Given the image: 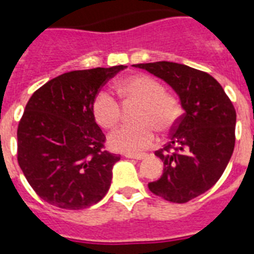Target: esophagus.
Instances as JSON below:
<instances>
[{"mask_svg": "<svg viewBox=\"0 0 254 254\" xmlns=\"http://www.w3.org/2000/svg\"><path fill=\"white\" fill-rule=\"evenodd\" d=\"M125 157L129 159H137V161H141V159L146 158V154H125Z\"/></svg>", "mask_w": 254, "mask_h": 254, "instance_id": "esophagus-1", "label": "esophagus"}]
</instances>
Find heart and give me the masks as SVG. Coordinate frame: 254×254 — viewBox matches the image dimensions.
<instances>
[{
    "instance_id": "heart-1",
    "label": "heart",
    "mask_w": 254,
    "mask_h": 254,
    "mask_svg": "<svg viewBox=\"0 0 254 254\" xmlns=\"http://www.w3.org/2000/svg\"><path fill=\"white\" fill-rule=\"evenodd\" d=\"M125 103L139 104L134 113L135 125H123L109 134V145L113 150L138 153L153 145L155 131L169 133L175 127L182 115L179 99L165 91L155 77L137 73L120 80L116 85ZM92 113L96 123L104 129H112L121 119V107L107 91H100L92 103Z\"/></svg>"
}]
</instances>
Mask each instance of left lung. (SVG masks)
<instances>
[{
	"instance_id": "8db88e82",
	"label": "left lung",
	"mask_w": 254,
	"mask_h": 254,
	"mask_svg": "<svg viewBox=\"0 0 254 254\" xmlns=\"http://www.w3.org/2000/svg\"><path fill=\"white\" fill-rule=\"evenodd\" d=\"M134 67L166 81L185 109L166 146L155 151L165 166L162 177L147 186L165 200L186 203L208 191L224 173L235 149V107L207 72L173 62Z\"/></svg>"
}]
</instances>
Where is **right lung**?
I'll return each instance as SVG.
<instances>
[{
    "instance_id": "add662e5",
    "label": "right lung",
    "mask_w": 254,
    "mask_h": 254,
    "mask_svg": "<svg viewBox=\"0 0 254 254\" xmlns=\"http://www.w3.org/2000/svg\"><path fill=\"white\" fill-rule=\"evenodd\" d=\"M127 65L65 72L42 85L18 125V163L33 190L49 204L83 209L111 187L120 155L104 150L105 135L92 103L107 80Z\"/></svg>"
}]
</instances>
